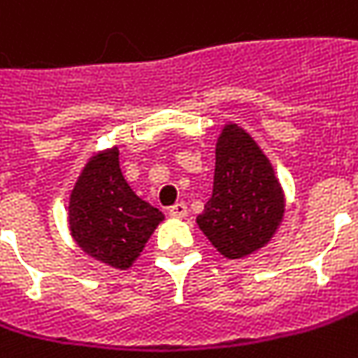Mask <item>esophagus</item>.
<instances>
[{
	"label": "esophagus",
	"instance_id": "34e87169",
	"mask_svg": "<svg viewBox=\"0 0 358 358\" xmlns=\"http://www.w3.org/2000/svg\"><path fill=\"white\" fill-rule=\"evenodd\" d=\"M186 213H188V206H186L184 202H176V204H172V206L168 208V215H170V217H174V219H182V217H186Z\"/></svg>",
	"mask_w": 358,
	"mask_h": 358
}]
</instances>
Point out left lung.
I'll use <instances>...</instances> for the list:
<instances>
[{
	"label": "left lung",
	"mask_w": 358,
	"mask_h": 358,
	"mask_svg": "<svg viewBox=\"0 0 358 358\" xmlns=\"http://www.w3.org/2000/svg\"><path fill=\"white\" fill-rule=\"evenodd\" d=\"M213 196L196 217L200 231L229 259L267 245L284 219L280 180L255 139L227 123L217 141Z\"/></svg>",
	"instance_id": "8db88e82"
}]
</instances>
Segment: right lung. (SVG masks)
Listing matches in <instances>:
<instances>
[{
    "mask_svg": "<svg viewBox=\"0 0 358 358\" xmlns=\"http://www.w3.org/2000/svg\"><path fill=\"white\" fill-rule=\"evenodd\" d=\"M162 221L158 208L139 199L125 182L117 148L87 162L69 202L71 235L87 255L127 269Z\"/></svg>",
    "mask_w": 358,
    "mask_h": 358,
    "instance_id": "add662e5",
    "label": "right lung"
}]
</instances>
